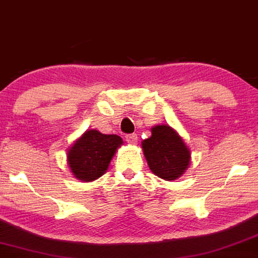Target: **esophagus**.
Listing matches in <instances>:
<instances>
[{
    "label": "esophagus",
    "mask_w": 258,
    "mask_h": 258,
    "mask_svg": "<svg viewBox=\"0 0 258 258\" xmlns=\"http://www.w3.org/2000/svg\"><path fill=\"white\" fill-rule=\"evenodd\" d=\"M138 135L136 134H128V135H125V140H126V142H128V144H132V145H135L136 142H138Z\"/></svg>",
    "instance_id": "1"
}]
</instances>
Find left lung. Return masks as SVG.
I'll use <instances>...</instances> for the list:
<instances>
[{"label": "left lung", "mask_w": 258, "mask_h": 258, "mask_svg": "<svg viewBox=\"0 0 258 258\" xmlns=\"http://www.w3.org/2000/svg\"><path fill=\"white\" fill-rule=\"evenodd\" d=\"M151 132V138L141 144L149 168L165 180L177 179L189 167V148L170 125H155Z\"/></svg>", "instance_id": "left-lung-1"}]
</instances>
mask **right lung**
Masks as SVG:
<instances>
[{
  "instance_id": "obj_1",
  "label": "right lung",
  "mask_w": 258,
  "mask_h": 258,
  "mask_svg": "<svg viewBox=\"0 0 258 258\" xmlns=\"http://www.w3.org/2000/svg\"><path fill=\"white\" fill-rule=\"evenodd\" d=\"M123 145L118 135H105L87 130L68 151V165L75 178L91 182L106 172L117 148Z\"/></svg>"
}]
</instances>
